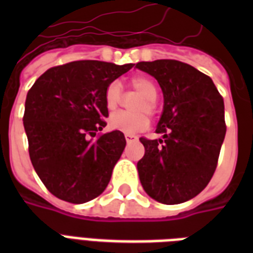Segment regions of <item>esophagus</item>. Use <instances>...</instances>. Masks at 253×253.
<instances>
[{
    "mask_svg": "<svg viewBox=\"0 0 253 253\" xmlns=\"http://www.w3.org/2000/svg\"><path fill=\"white\" fill-rule=\"evenodd\" d=\"M125 138H126L127 143H131V142H135V140L138 139V136H135V135L132 134H126L125 135Z\"/></svg>",
    "mask_w": 253,
    "mask_h": 253,
    "instance_id": "obj_1",
    "label": "esophagus"
}]
</instances>
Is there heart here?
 I'll use <instances>...</instances> for the list:
<instances>
[{
    "label": "heart",
    "instance_id": "b5f03b06",
    "mask_svg": "<svg viewBox=\"0 0 253 253\" xmlns=\"http://www.w3.org/2000/svg\"><path fill=\"white\" fill-rule=\"evenodd\" d=\"M131 89L140 94L135 101L132 109L135 111H118L110 115L109 125L113 130L122 131L126 134H134L144 130L150 125V115H154L158 109L156 98L159 95V86L154 79L146 75H135L128 80ZM122 99V85L119 81H111L103 93V103L107 111H114Z\"/></svg>",
    "mask_w": 253,
    "mask_h": 253
}]
</instances>
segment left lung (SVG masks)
I'll list each match as a JSON object with an SVG mask.
<instances>
[{
    "label": "left lung",
    "mask_w": 253,
    "mask_h": 253,
    "mask_svg": "<svg viewBox=\"0 0 253 253\" xmlns=\"http://www.w3.org/2000/svg\"><path fill=\"white\" fill-rule=\"evenodd\" d=\"M136 68L158 80L164 109L156 132L140 138L146 148L139 178L151 198L166 205L192 200L210 182L226 135L224 103L212 80L177 60L140 61Z\"/></svg>",
    "instance_id": "1"
}]
</instances>
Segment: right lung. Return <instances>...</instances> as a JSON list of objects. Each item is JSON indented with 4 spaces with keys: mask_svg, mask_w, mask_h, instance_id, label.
<instances>
[{
    "mask_svg": "<svg viewBox=\"0 0 253 253\" xmlns=\"http://www.w3.org/2000/svg\"><path fill=\"white\" fill-rule=\"evenodd\" d=\"M132 67L72 61L45 71L27 93L23 125L30 159L57 198L84 204L106 189L126 139L118 130L99 134L109 115L103 93Z\"/></svg>",
    "mask_w": 253,
    "mask_h": 253,
    "instance_id": "right-lung-1",
    "label": "right lung"
}]
</instances>
